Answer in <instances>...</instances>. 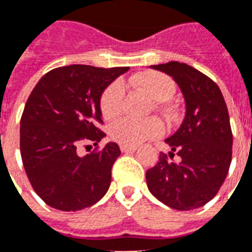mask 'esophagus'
I'll return each mask as SVG.
<instances>
[{"mask_svg":"<svg viewBox=\"0 0 252 252\" xmlns=\"http://www.w3.org/2000/svg\"><path fill=\"white\" fill-rule=\"evenodd\" d=\"M136 148L135 146H126V144H121V151L122 153H135L136 151Z\"/></svg>","mask_w":252,"mask_h":252,"instance_id":"esophagus-1","label":"esophagus"}]
</instances>
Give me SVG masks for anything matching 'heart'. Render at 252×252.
<instances>
[{
	"mask_svg": "<svg viewBox=\"0 0 252 252\" xmlns=\"http://www.w3.org/2000/svg\"><path fill=\"white\" fill-rule=\"evenodd\" d=\"M131 83L142 88L155 101H165L175 92L173 80L160 72H144L135 76ZM124 92V85L120 81L110 84L105 89L99 101V108L105 120H114L116 117H118L122 106ZM163 125L160 121L155 118L144 121L124 118L117 121L110 128V135L113 139L126 146H138L146 140L159 138L163 135Z\"/></svg>",
	"mask_w": 252,
	"mask_h": 252,
	"instance_id": "1",
	"label": "heart"
}]
</instances>
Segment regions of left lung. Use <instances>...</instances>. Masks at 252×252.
<instances>
[{"label": "left lung", "mask_w": 252, "mask_h": 252, "mask_svg": "<svg viewBox=\"0 0 252 252\" xmlns=\"http://www.w3.org/2000/svg\"><path fill=\"white\" fill-rule=\"evenodd\" d=\"M151 68L179 85L185 116L176 132L165 139L172 160L160 154L155 167L146 172L148 190L172 209H197L217 194L229 172L233 134L227 106L217 84L188 64L169 62ZM175 151L181 157L177 163Z\"/></svg>", "instance_id": "left-lung-1"}]
</instances>
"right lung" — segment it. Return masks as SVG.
<instances>
[{
	"mask_svg": "<svg viewBox=\"0 0 252 252\" xmlns=\"http://www.w3.org/2000/svg\"><path fill=\"white\" fill-rule=\"evenodd\" d=\"M128 67L97 68L72 64L39 80L21 118V157L32 188L47 205L63 212L85 209L108 192L120 146L77 155L80 144L97 146L106 136L99 101Z\"/></svg>",
	"mask_w": 252,
	"mask_h": 252,
	"instance_id": "1",
	"label": "right lung"
}]
</instances>
